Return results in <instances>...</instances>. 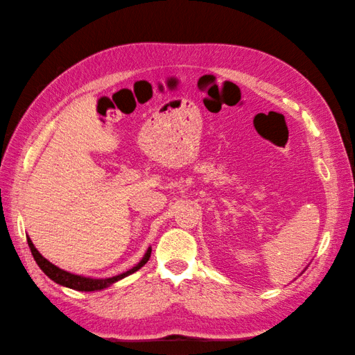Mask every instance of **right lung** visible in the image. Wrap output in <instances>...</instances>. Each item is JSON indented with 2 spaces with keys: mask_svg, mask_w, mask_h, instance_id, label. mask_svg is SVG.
<instances>
[{
  "mask_svg": "<svg viewBox=\"0 0 355 355\" xmlns=\"http://www.w3.org/2000/svg\"><path fill=\"white\" fill-rule=\"evenodd\" d=\"M27 243H28L30 252H32L36 263H37V266H40V268L44 271V273L51 279V281H55L59 285L69 286V288L78 290V291H96V290L107 288V286H110L111 284H114V282L120 281V279H123L128 275H131V273H134V271H137L139 268H141L149 261V258H150V248H149V250L146 252V254L143 256V259L137 263V266L132 267L131 270L125 271V273L119 275V276H114V277H108V279H92V277H84V276H78V275L69 273V271L61 270L59 267L53 266L51 262H49L40 252L36 250L33 243H32V241H30V238H27Z\"/></svg>",
  "mask_w": 355,
  "mask_h": 355,
  "instance_id": "right-lung-1",
  "label": "right lung"
}]
</instances>
